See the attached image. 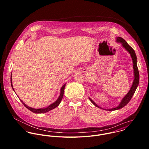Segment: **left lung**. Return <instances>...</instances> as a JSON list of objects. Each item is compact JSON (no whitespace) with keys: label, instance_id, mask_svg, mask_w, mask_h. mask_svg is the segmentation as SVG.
<instances>
[{"label":"left lung","instance_id":"obj_1","mask_svg":"<svg viewBox=\"0 0 149 149\" xmlns=\"http://www.w3.org/2000/svg\"><path fill=\"white\" fill-rule=\"evenodd\" d=\"M116 40H117V42L121 43L122 44V46L129 52V53L130 54V55L132 57V63H133V68H134V80L132 85V86H131L130 90L128 92L127 94L125 96V97L122 99V100L121 101L119 105L117 107H115V108H112V109H107L108 111L117 110V109H120V108H123V107L125 106L130 101V100L131 99L132 96L134 95V93L136 91V89L138 85L139 84V71H138V66H137V64H136L137 58H136V54L135 53V51L128 44L127 42L123 38H122V37H118ZM89 100L95 106L99 107L100 108H102L98 106L91 99L89 98Z\"/></svg>","mask_w":149,"mask_h":149}]
</instances>
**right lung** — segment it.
I'll use <instances>...</instances> for the list:
<instances>
[{"label": "right lung", "mask_w": 149, "mask_h": 149, "mask_svg": "<svg viewBox=\"0 0 149 149\" xmlns=\"http://www.w3.org/2000/svg\"><path fill=\"white\" fill-rule=\"evenodd\" d=\"M11 86H12V88H13V90L14 91V88H13V84H12V81H11ZM65 86V84H64V85L62 86V88H61V93H60V95L59 97L58 98V99H57V100L54 103H52V104H50V106H49L45 108L35 109V108H31V107H30L26 106V104H24V103L22 101L21 99H20V100H21V101L22 104L24 105V106L26 108H27V109H29L30 111H31V112H34V113H45V112H49V111H50V110H52V109H53L55 108L56 107H57L60 104V102H61V100H62V99H63V96H64Z\"/></svg>", "instance_id": "right-lung-1"}]
</instances>
